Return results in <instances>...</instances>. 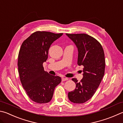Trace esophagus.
I'll use <instances>...</instances> for the list:
<instances>
[{
  "instance_id": "1",
  "label": "esophagus",
  "mask_w": 123,
  "mask_h": 123,
  "mask_svg": "<svg viewBox=\"0 0 123 123\" xmlns=\"http://www.w3.org/2000/svg\"><path fill=\"white\" fill-rule=\"evenodd\" d=\"M68 80V79L67 77H62V81H67Z\"/></svg>"
}]
</instances>
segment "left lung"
<instances>
[{
	"instance_id": "left-lung-1",
	"label": "left lung",
	"mask_w": 123,
	"mask_h": 123,
	"mask_svg": "<svg viewBox=\"0 0 123 123\" xmlns=\"http://www.w3.org/2000/svg\"><path fill=\"white\" fill-rule=\"evenodd\" d=\"M78 50L77 64L83 66V79L76 84L74 91L68 92V98L74 103H83L90 99L98 88L104 75L105 61L103 49L99 42L86 34H67Z\"/></svg>"
}]
</instances>
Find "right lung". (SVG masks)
Returning a JSON list of instances; mask_svg holds the SVG:
<instances>
[{"mask_svg":"<svg viewBox=\"0 0 123 123\" xmlns=\"http://www.w3.org/2000/svg\"><path fill=\"white\" fill-rule=\"evenodd\" d=\"M62 35L37 31L25 40L20 49L18 61L20 79L27 95L37 103L50 102L55 87L61 82L60 77L44 70L43 63L48 59L51 44Z\"/></svg>","mask_w":123,"mask_h":123,"instance_id":"obj_1","label":"right lung"}]
</instances>
